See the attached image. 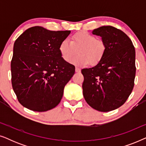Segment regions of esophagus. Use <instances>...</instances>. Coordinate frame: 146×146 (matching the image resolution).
<instances>
[{"mask_svg": "<svg viewBox=\"0 0 146 146\" xmlns=\"http://www.w3.org/2000/svg\"><path fill=\"white\" fill-rule=\"evenodd\" d=\"M75 71H76V72H80L81 70L78 68L76 67V69H75Z\"/></svg>", "mask_w": 146, "mask_h": 146, "instance_id": "1", "label": "esophagus"}]
</instances>
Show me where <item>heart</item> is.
Segmentation results:
<instances>
[{
  "label": "heart",
  "instance_id": "1",
  "mask_svg": "<svg viewBox=\"0 0 146 146\" xmlns=\"http://www.w3.org/2000/svg\"><path fill=\"white\" fill-rule=\"evenodd\" d=\"M106 48L104 42L95 35L86 31H80L72 36L70 42L67 39L63 40L60 44L59 52L65 62L71 61L76 66L83 67L90 63L95 66L100 62L104 56ZM77 51L79 55L73 59Z\"/></svg>",
  "mask_w": 146,
  "mask_h": 146
}]
</instances>
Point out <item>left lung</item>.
<instances>
[{
    "label": "left lung",
    "mask_w": 146,
    "mask_h": 146,
    "mask_svg": "<svg viewBox=\"0 0 146 146\" xmlns=\"http://www.w3.org/2000/svg\"><path fill=\"white\" fill-rule=\"evenodd\" d=\"M106 45L104 56L94 67L82 70L83 95L92 108L109 111L125 102L132 92L135 76V51L130 38L111 26L94 29Z\"/></svg>",
    "instance_id": "obj_1"
}]
</instances>
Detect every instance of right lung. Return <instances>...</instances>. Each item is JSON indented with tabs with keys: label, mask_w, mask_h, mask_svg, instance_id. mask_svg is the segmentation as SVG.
<instances>
[{
	"label": "right lung",
	"mask_w": 146,
	"mask_h": 146,
	"mask_svg": "<svg viewBox=\"0 0 146 146\" xmlns=\"http://www.w3.org/2000/svg\"><path fill=\"white\" fill-rule=\"evenodd\" d=\"M70 31H52L42 27L25 31L14 44L11 80L18 100L35 111L58 104L75 66L62 58L60 44Z\"/></svg>",
	"instance_id": "right-lung-1"
}]
</instances>
